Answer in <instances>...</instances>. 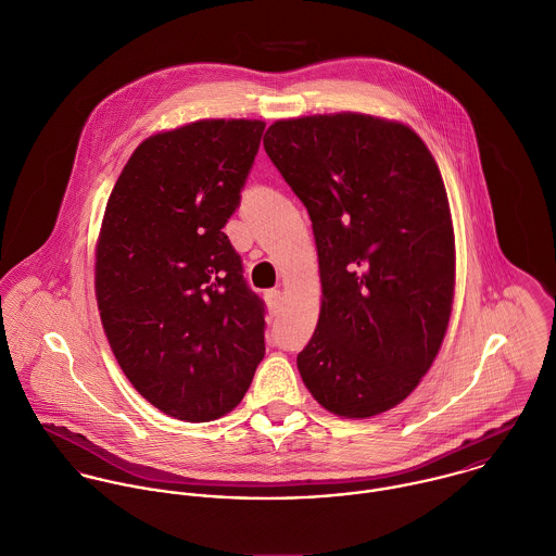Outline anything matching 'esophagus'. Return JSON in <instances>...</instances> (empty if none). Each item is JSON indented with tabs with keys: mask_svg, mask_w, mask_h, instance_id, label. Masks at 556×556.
I'll list each match as a JSON object with an SVG mask.
<instances>
[{
	"mask_svg": "<svg viewBox=\"0 0 556 556\" xmlns=\"http://www.w3.org/2000/svg\"><path fill=\"white\" fill-rule=\"evenodd\" d=\"M264 299H266V305H268V312L273 314V316H277L279 312H281V292L277 290V288H273V290H266V294H264Z\"/></svg>",
	"mask_w": 556,
	"mask_h": 556,
	"instance_id": "esophagus-1",
	"label": "esophagus"
}]
</instances>
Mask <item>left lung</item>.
<instances>
[{"mask_svg":"<svg viewBox=\"0 0 556 556\" xmlns=\"http://www.w3.org/2000/svg\"><path fill=\"white\" fill-rule=\"evenodd\" d=\"M264 150L305 204L323 307L296 365L309 393L348 419L406 400L443 343L455 244L443 178L421 137L365 113L279 119Z\"/></svg>","mask_w":556,"mask_h":556,"instance_id":"left-lung-1","label":"left lung"}]
</instances>
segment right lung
Masks as SVG:
<instances>
[{
	"mask_svg": "<svg viewBox=\"0 0 556 556\" xmlns=\"http://www.w3.org/2000/svg\"><path fill=\"white\" fill-rule=\"evenodd\" d=\"M260 119H198L137 146L97 244V301L130 384L161 413L219 419L264 358V301L223 233L264 132Z\"/></svg>",
	"mask_w": 556,
	"mask_h": 556,
	"instance_id": "1",
	"label": "right lung"
}]
</instances>
